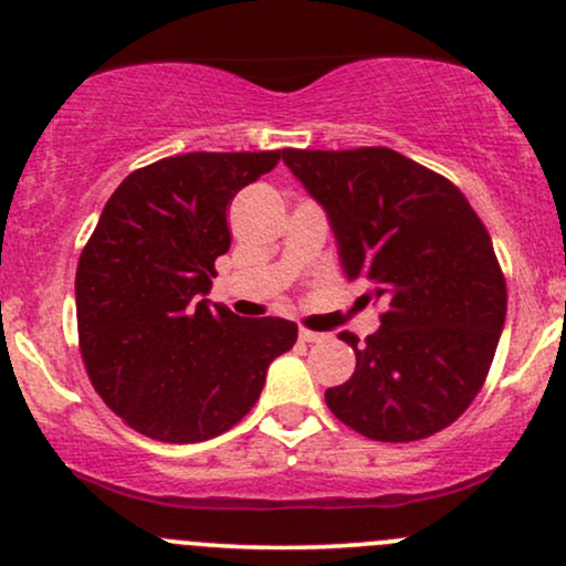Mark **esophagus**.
<instances>
[{
	"mask_svg": "<svg viewBox=\"0 0 566 566\" xmlns=\"http://www.w3.org/2000/svg\"><path fill=\"white\" fill-rule=\"evenodd\" d=\"M297 335H301L303 343H322L324 337H327L324 333H311V329H303V327H301V333H297Z\"/></svg>",
	"mask_w": 566,
	"mask_h": 566,
	"instance_id": "34e87169",
	"label": "esophagus"
}]
</instances>
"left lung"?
<instances>
[{"mask_svg": "<svg viewBox=\"0 0 566 566\" xmlns=\"http://www.w3.org/2000/svg\"><path fill=\"white\" fill-rule=\"evenodd\" d=\"M282 161L327 212L348 282L386 303L378 333H343L356 369L324 401L375 441L426 439L458 420L490 373L505 279L469 199L391 148L295 151Z\"/></svg>", "mask_w": 566, "mask_h": 566, "instance_id": "8db88e82", "label": "left lung"}]
</instances>
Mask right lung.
Listing matches in <instances>:
<instances>
[{"label":"right lung","mask_w":566,"mask_h":566,"mask_svg":"<svg viewBox=\"0 0 566 566\" xmlns=\"http://www.w3.org/2000/svg\"><path fill=\"white\" fill-rule=\"evenodd\" d=\"M282 151H193L122 180L76 265V327L101 399L148 439L193 444L250 412L297 324L212 303L226 210Z\"/></svg>","instance_id":"1"}]
</instances>
